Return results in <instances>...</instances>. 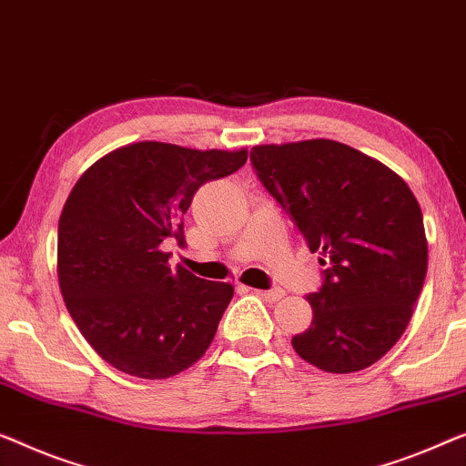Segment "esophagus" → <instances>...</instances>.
Here are the masks:
<instances>
[{
  "label": "esophagus",
  "mask_w": 466,
  "mask_h": 466,
  "mask_svg": "<svg viewBox=\"0 0 466 466\" xmlns=\"http://www.w3.org/2000/svg\"><path fill=\"white\" fill-rule=\"evenodd\" d=\"M254 294H258L260 299H265L267 302H278L279 299H283V296H286V292H283V289H254Z\"/></svg>",
  "instance_id": "1"
}]
</instances>
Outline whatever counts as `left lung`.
I'll list each match as a JSON object with an SVG mask.
<instances>
[{"label": "left lung", "mask_w": 466, "mask_h": 466, "mask_svg": "<svg viewBox=\"0 0 466 466\" xmlns=\"http://www.w3.org/2000/svg\"><path fill=\"white\" fill-rule=\"evenodd\" d=\"M249 159L328 265L319 292L307 296L313 321L294 350L329 374L370 368L406 332L427 275L414 193L382 161L328 138L258 145Z\"/></svg>", "instance_id": "obj_1"}]
</instances>
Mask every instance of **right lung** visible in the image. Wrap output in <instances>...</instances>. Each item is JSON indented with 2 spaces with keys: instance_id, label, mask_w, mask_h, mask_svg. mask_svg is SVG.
Masks as SVG:
<instances>
[{
  "instance_id": "add662e5",
  "label": "right lung",
  "mask_w": 466,
  "mask_h": 466,
  "mask_svg": "<svg viewBox=\"0 0 466 466\" xmlns=\"http://www.w3.org/2000/svg\"><path fill=\"white\" fill-rule=\"evenodd\" d=\"M248 149L199 151L143 140L87 167L58 220V286L90 347L119 372L164 380L212 345L231 283L172 268L198 188L238 172Z\"/></svg>"
}]
</instances>
